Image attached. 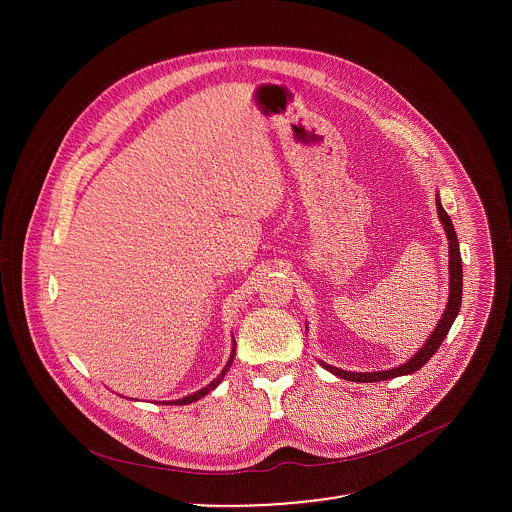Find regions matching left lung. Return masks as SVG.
Segmentation results:
<instances>
[{
    "label": "left lung",
    "mask_w": 512,
    "mask_h": 512,
    "mask_svg": "<svg viewBox=\"0 0 512 512\" xmlns=\"http://www.w3.org/2000/svg\"><path fill=\"white\" fill-rule=\"evenodd\" d=\"M436 207H438L439 220L443 222V228H445V234H447V240H449V299H447V307L443 311V317L439 319L436 331L430 335L426 345L404 365L390 368V370H380V372H347V370H341V368L321 363L329 372L337 374L339 378L353 380V382H378V380H388V378H394V376L412 374V372L420 370L422 366L426 365L436 355L439 345L443 343L445 335L449 333V329H451V325H453V321H455V317L459 313L461 293H463V270H461V254H459L457 234H455L453 222L449 219V215L443 211L439 199H436Z\"/></svg>",
    "instance_id": "1"
}]
</instances>
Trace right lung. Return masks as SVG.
I'll return each mask as SVG.
<instances>
[{"instance_id":"add662e5","label":"right lung","mask_w":512,"mask_h":512,"mask_svg":"<svg viewBox=\"0 0 512 512\" xmlns=\"http://www.w3.org/2000/svg\"><path fill=\"white\" fill-rule=\"evenodd\" d=\"M232 361H234V349H232V355H230V361L226 363V366L222 368V372H220L219 376L209 384V386H205V388H201L199 392H195V394H191V396H187V398H183V400H175L173 404H191V402H195V400H199V398H203V396H207L211 390H215L217 386H219L220 380L224 378V374H226V370L230 368L232 365Z\"/></svg>"}]
</instances>
